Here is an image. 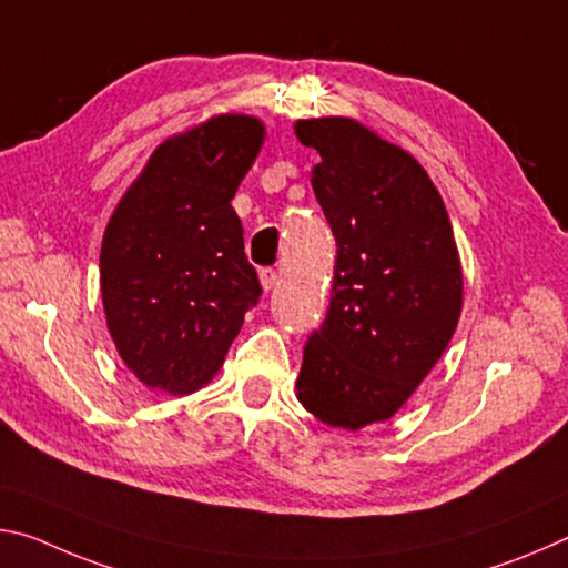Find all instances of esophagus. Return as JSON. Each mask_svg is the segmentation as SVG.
I'll return each mask as SVG.
<instances>
[{"label":"esophagus","instance_id":"esophagus-1","mask_svg":"<svg viewBox=\"0 0 568 568\" xmlns=\"http://www.w3.org/2000/svg\"><path fill=\"white\" fill-rule=\"evenodd\" d=\"M258 278H262L264 292H272L274 286L278 284V274L274 272V268H262V274H258Z\"/></svg>","mask_w":568,"mask_h":568}]
</instances>
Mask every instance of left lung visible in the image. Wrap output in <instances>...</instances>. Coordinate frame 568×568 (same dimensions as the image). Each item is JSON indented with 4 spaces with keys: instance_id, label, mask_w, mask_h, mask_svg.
<instances>
[{
    "instance_id": "8db88e82",
    "label": "left lung",
    "mask_w": 568,
    "mask_h": 568,
    "mask_svg": "<svg viewBox=\"0 0 568 568\" xmlns=\"http://www.w3.org/2000/svg\"><path fill=\"white\" fill-rule=\"evenodd\" d=\"M322 161L312 189L337 239L327 320L304 347L296 399L332 427L393 417L450 345L463 266L430 175L355 118L294 123Z\"/></svg>"
}]
</instances>
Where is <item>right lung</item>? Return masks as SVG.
<instances>
[{
    "label": "right lung",
    "mask_w": 568,
    "mask_h": 568,
    "mask_svg": "<svg viewBox=\"0 0 568 568\" xmlns=\"http://www.w3.org/2000/svg\"><path fill=\"white\" fill-rule=\"evenodd\" d=\"M254 115L223 113L171 135L118 201L100 248L108 332L145 387H206L262 296L231 199L264 145Z\"/></svg>",
    "instance_id": "right-lung-1"
}]
</instances>
